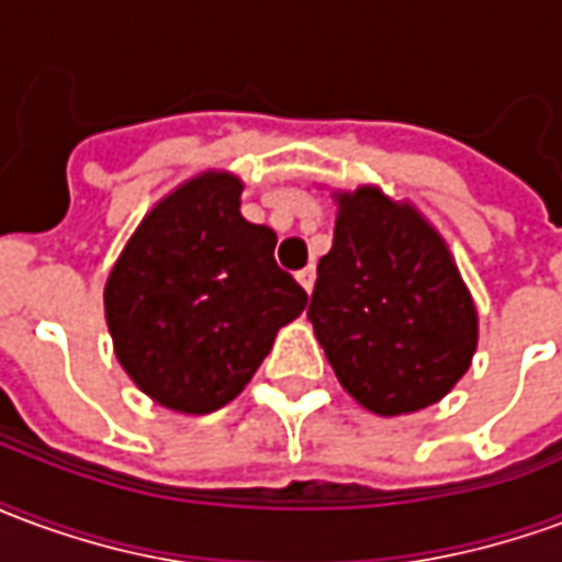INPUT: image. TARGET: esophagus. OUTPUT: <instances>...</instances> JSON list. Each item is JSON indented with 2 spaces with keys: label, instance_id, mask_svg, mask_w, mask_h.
Masks as SVG:
<instances>
[{
  "label": "esophagus",
  "instance_id": "1",
  "mask_svg": "<svg viewBox=\"0 0 562 562\" xmlns=\"http://www.w3.org/2000/svg\"><path fill=\"white\" fill-rule=\"evenodd\" d=\"M297 282L304 285L306 292H313V285H316V268H304L297 273Z\"/></svg>",
  "mask_w": 562,
  "mask_h": 562
}]
</instances>
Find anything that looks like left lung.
<instances>
[{
	"label": "left lung",
	"mask_w": 562,
	"mask_h": 562,
	"mask_svg": "<svg viewBox=\"0 0 562 562\" xmlns=\"http://www.w3.org/2000/svg\"><path fill=\"white\" fill-rule=\"evenodd\" d=\"M334 246L318 261L310 322L367 413L427 409L470 370L479 310L446 237L379 186L334 189Z\"/></svg>",
	"instance_id": "1"
}]
</instances>
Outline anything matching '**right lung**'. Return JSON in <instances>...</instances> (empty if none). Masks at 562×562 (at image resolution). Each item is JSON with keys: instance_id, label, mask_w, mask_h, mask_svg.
I'll use <instances>...</instances> for the list:
<instances>
[{"instance_id": "right-lung-1", "label": "right lung", "mask_w": 562, "mask_h": 562, "mask_svg": "<svg viewBox=\"0 0 562 562\" xmlns=\"http://www.w3.org/2000/svg\"><path fill=\"white\" fill-rule=\"evenodd\" d=\"M244 180L210 168L147 210L104 282L114 355L149 401L207 415L256 376L306 292L273 261L277 234L240 213Z\"/></svg>"}]
</instances>
